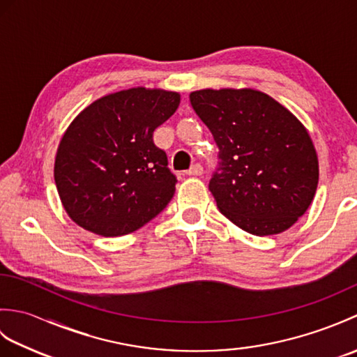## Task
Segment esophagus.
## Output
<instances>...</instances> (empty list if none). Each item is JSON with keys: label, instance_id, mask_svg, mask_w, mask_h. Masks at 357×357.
<instances>
[{"label": "esophagus", "instance_id": "34e87169", "mask_svg": "<svg viewBox=\"0 0 357 357\" xmlns=\"http://www.w3.org/2000/svg\"><path fill=\"white\" fill-rule=\"evenodd\" d=\"M202 172H204V169H202L201 164H193L185 173L188 174V176H201Z\"/></svg>", "mask_w": 357, "mask_h": 357}]
</instances>
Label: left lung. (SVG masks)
Masks as SVG:
<instances>
[{
    "mask_svg": "<svg viewBox=\"0 0 357 357\" xmlns=\"http://www.w3.org/2000/svg\"><path fill=\"white\" fill-rule=\"evenodd\" d=\"M192 107L219 147L208 188L219 211L247 233H282L312 204L319 162L307 128L253 89H204Z\"/></svg>",
    "mask_w": 357,
    "mask_h": 357,
    "instance_id": "obj_1",
    "label": "left lung"
}]
</instances>
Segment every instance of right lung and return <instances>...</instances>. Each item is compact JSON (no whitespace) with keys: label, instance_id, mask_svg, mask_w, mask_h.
Returning a JSON list of instances; mask_svg holds the SVG:
<instances>
[{"label":"right lung","instance_id":"right-lung-1","mask_svg":"<svg viewBox=\"0 0 357 357\" xmlns=\"http://www.w3.org/2000/svg\"><path fill=\"white\" fill-rule=\"evenodd\" d=\"M179 101L176 92L133 87L100 98L72 121L53 174L73 222L115 238L141 229L167 207L176 176L153 132Z\"/></svg>","mask_w":357,"mask_h":357}]
</instances>
